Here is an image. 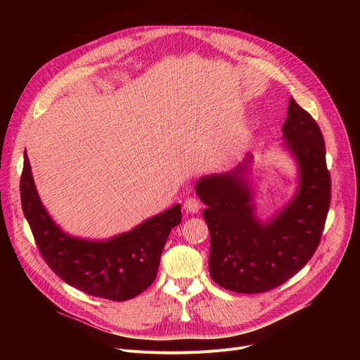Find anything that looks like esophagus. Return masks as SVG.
<instances>
[{
	"instance_id": "obj_1",
	"label": "esophagus",
	"mask_w": 360,
	"mask_h": 360,
	"mask_svg": "<svg viewBox=\"0 0 360 360\" xmlns=\"http://www.w3.org/2000/svg\"><path fill=\"white\" fill-rule=\"evenodd\" d=\"M201 209V202L195 197H188L184 201V210L188 214H195Z\"/></svg>"
}]
</instances>
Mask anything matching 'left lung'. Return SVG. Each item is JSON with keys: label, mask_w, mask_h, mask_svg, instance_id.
I'll return each mask as SVG.
<instances>
[{"label": "left lung", "mask_w": 360, "mask_h": 360, "mask_svg": "<svg viewBox=\"0 0 360 360\" xmlns=\"http://www.w3.org/2000/svg\"><path fill=\"white\" fill-rule=\"evenodd\" d=\"M281 131L283 146L297 165V188L271 219L257 216L248 181L252 155L231 172L205 175L195 184L207 205L210 276L231 292L262 293L283 285L312 258L324 231L331 178L323 132L292 98Z\"/></svg>", "instance_id": "8db88e82"}]
</instances>
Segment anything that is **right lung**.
Returning a JSON list of instances; mask_svg holds the SVG:
<instances>
[{
	"label": "right lung",
	"instance_id": "add662e5",
	"mask_svg": "<svg viewBox=\"0 0 360 360\" xmlns=\"http://www.w3.org/2000/svg\"><path fill=\"white\" fill-rule=\"evenodd\" d=\"M20 197L37 248L51 270L75 289L117 302L136 297L155 281L165 243L182 217L181 205L175 204L106 240L71 236L44 207L26 151Z\"/></svg>",
	"mask_w": 360,
	"mask_h": 360
}]
</instances>
